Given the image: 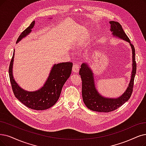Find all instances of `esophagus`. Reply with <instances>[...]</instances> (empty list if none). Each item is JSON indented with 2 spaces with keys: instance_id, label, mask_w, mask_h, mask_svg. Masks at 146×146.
Segmentation results:
<instances>
[{
  "instance_id": "34e87169",
  "label": "esophagus",
  "mask_w": 146,
  "mask_h": 146,
  "mask_svg": "<svg viewBox=\"0 0 146 146\" xmlns=\"http://www.w3.org/2000/svg\"><path fill=\"white\" fill-rule=\"evenodd\" d=\"M72 71L75 73H78L79 71V66L77 63H75L72 67Z\"/></svg>"
}]
</instances>
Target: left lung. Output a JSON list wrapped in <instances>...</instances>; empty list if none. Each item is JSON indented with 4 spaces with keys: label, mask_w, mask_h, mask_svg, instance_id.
Wrapping results in <instances>:
<instances>
[{
    "label": "left lung",
    "mask_w": 146,
    "mask_h": 146,
    "mask_svg": "<svg viewBox=\"0 0 146 146\" xmlns=\"http://www.w3.org/2000/svg\"><path fill=\"white\" fill-rule=\"evenodd\" d=\"M110 31L112 35L119 38L129 42L132 54V71L130 82L125 92L119 97L112 98H106L101 95L96 88L93 73L89 64L85 62L81 66L79 74L82 80V96L84 103L89 109L98 112L108 113L117 109L130 98L133 87L134 78L135 76L137 65L135 62V51L133 45L131 43L129 38L122 29L120 23L117 21H110Z\"/></svg>",
    "instance_id": "left-lung-1"
}]
</instances>
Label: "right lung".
<instances>
[{
    "label": "right lung",
    "mask_w": 146,
    "mask_h": 146,
    "mask_svg": "<svg viewBox=\"0 0 146 146\" xmlns=\"http://www.w3.org/2000/svg\"><path fill=\"white\" fill-rule=\"evenodd\" d=\"M35 23V21H32L31 25L21 33L16 43L31 33ZM14 54V52L9 68V75L15 97L26 107L35 110H44L53 106L59 100L64 84L71 75L72 63L54 64L43 86L36 91L31 92L25 90L20 87L13 77Z\"/></svg>",
    "instance_id": "obj_1"
}]
</instances>
